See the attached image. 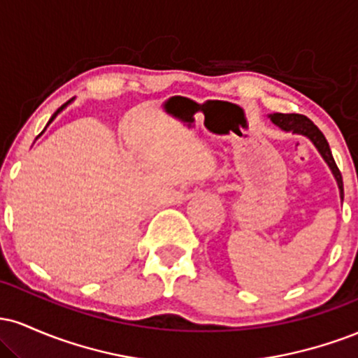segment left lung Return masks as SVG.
I'll list each match as a JSON object with an SVG mask.
<instances>
[{
  "label": "left lung",
  "instance_id": "left-lung-1",
  "mask_svg": "<svg viewBox=\"0 0 358 358\" xmlns=\"http://www.w3.org/2000/svg\"><path fill=\"white\" fill-rule=\"evenodd\" d=\"M273 124H276L279 129L285 131V133H293V134H299V136H305L313 143V146L318 150V153L322 155V158L324 159L328 168L334 173L336 185H338L340 190V199L343 202V180H342V173H340L338 166H336L334 155H331L330 146H328V141L324 139L322 131L316 127L313 122L310 121L306 116H301V114H281V113H274L268 116Z\"/></svg>",
  "mask_w": 358,
  "mask_h": 358
}]
</instances>
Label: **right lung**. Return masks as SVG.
Masks as SVG:
<instances>
[{
    "label": "right lung",
    "instance_id": "add662e5",
    "mask_svg": "<svg viewBox=\"0 0 358 358\" xmlns=\"http://www.w3.org/2000/svg\"><path fill=\"white\" fill-rule=\"evenodd\" d=\"M69 102H71V101H69ZM69 102H65V104H64V106H62V108H60V109H57V113H55V114H53V116L50 117V121H48V124H50V122L53 121V119H55V117H57V114H59V113H60V110H64L65 108H67V106H69ZM48 124H47V126H48ZM43 131H45V129H43ZM43 131H42V133H43Z\"/></svg>",
    "mask_w": 358,
    "mask_h": 358
}]
</instances>
